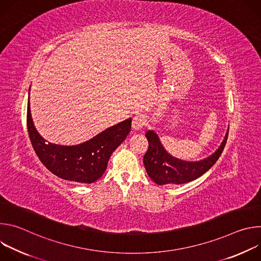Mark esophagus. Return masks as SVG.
Instances as JSON below:
<instances>
[{
  "mask_svg": "<svg viewBox=\"0 0 261 261\" xmlns=\"http://www.w3.org/2000/svg\"><path fill=\"white\" fill-rule=\"evenodd\" d=\"M145 125V118L141 115H136L132 120V128L134 130H140Z\"/></svg>",
  "mask_w": 261,
  "mask_h": 261,
  "instance_id": "1",
  "label": "esophagus"
}]
</instances>
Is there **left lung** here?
I'll list each match as a JSON object with an SVG mask.
<instances>
[{
	"label": "left lung",
	"instance_id": "1",
	"mask_svg": "<svg viewBox=\"0 0 261 261\" xmlns=\"http://www.w3.org/2000/svg\"><path fill=\"white\" fill-rule=\"evenodd\" d=\"M145 137L148 141V148L143 156V164L148 176L158 185H179L201 176L217 162L224 150L228 130L217 150L208 157L198 161H186L170 155L154 130H148Z\"/></svg>",
	"mask_w": 261,
	"mask_h": 261
}]
</instances>
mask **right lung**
Masks as SVG:
<instances>
[{"label":"right lung","instance_id":"obj_1","mask_svg":"<svg viewBox=\"0 0 261 261\" xmlns=\"http://www.w3.org/2000/svg\"><path fill=\"white\" fill-rule=\"evenodd\" d=\"M131 122L132 119L129 118L80 144L51 143L39 134L34 125L29 91L27 125L31 143L42 164L63 179L91 184L100 178L107 168L111 154L130 133Z\"/></svg>","mask_w":261,"mask_h":261}]
</instances>
